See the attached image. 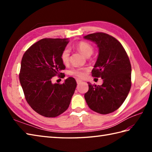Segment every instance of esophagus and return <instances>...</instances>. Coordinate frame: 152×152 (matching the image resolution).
<instances>
[{
    "label": "esophagus",
    "instance_id": "obj_1",
    "mask_svg": "<svg viewBox=\"0 0 152 152\" xmlns=\"http://www.w3.org/2000/svg\"><path fill=\"white\" fill-rule=\"evenodd\" d=\"M81 82H82V80H79V79H77V80H76L77 84H79V83H80Z\"/></svg>",
    "mask_w": 152,
    "mask_h": 152
}]
</instances>
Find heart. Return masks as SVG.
<instances>
[{"mask_svg":"<svg viewBox=\"0 0 152 152\" xmlns=\"http://www.w3.org/2000/svg\"><path fill=\"white\" fill-rule=\"evenodd\" d=\"M75 47L78 49L83 55L86 57L91 56L93 51V47L89 43L86 41H80L76 43ZM70 57V50L69 48H65L63 50L61 54V59L64 64H66L69 61ZM69 74L70 75L75 76L80 78H82L85 76L86 69H71Z\"/></svg>","mask_w":152,"mask_h":152,"instance_id":"obj_1","label":"heart"}]
</instances>
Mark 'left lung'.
Segmentation results:
<instances>
[{
  "instance_id": "1",
  "label": "left lung",
  "mask_w": 152,
  "mask_h": 152,
  "mask_svg": "<svg viewBox=\"0 0 152 152\" xmlns=\"http://www.w3.org/2000/svg\"><path fill=\"white\" fill-rule=\"evenodd\" d=\"M95 42L99 56L92 70V76L103 80L101 86L89 83L85 93L90 109L101 114L118 110L124 103L131 87V65L121 44L114 37L104 33H95L83 37Z\"/></svg>"
}]
</instances>
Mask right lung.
I'll return each mask as SVG.
<instances>
[{"mask_svg":"<svg viewBox=\"0 0 152 152\" xmlns=\"http://www.w3.org/2000/svg\"><path fill=\"white\" fill-rule=\"evenodd\" d=\"M68 38H43L28 48L22 57L19 81L28 104L44 117L55 118L66 111L76 88L75 79L69 77L62 84L51 78L64 74L65 66L61 54Z\"/></svg>","mask_w":152,"mask_h":152,"instance_id":"obj_1","label":"right lung"}]
</instances>
